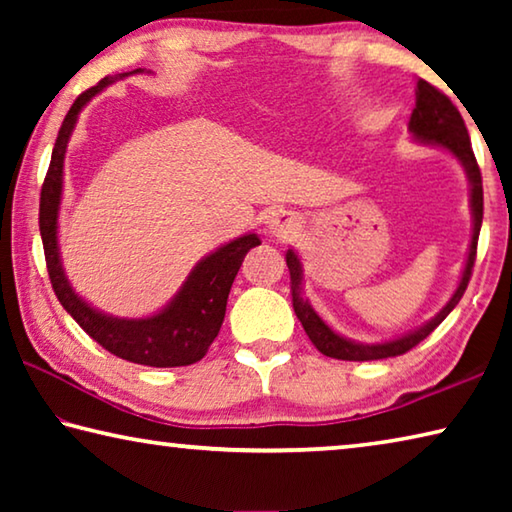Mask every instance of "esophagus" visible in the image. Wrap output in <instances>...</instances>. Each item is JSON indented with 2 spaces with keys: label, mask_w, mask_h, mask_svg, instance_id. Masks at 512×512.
Instances as JSON below:
<instances>
[{
  "label": "esophagus",
  "mask_w": 512,
  "mask_h": 512,
  "mask_svg": "<svg viewBox=\"0 0 512 512\" xmlns=\"http://www.w3.org/2000/svg\"><path fill=\"white\" fill-rule=\"evenodd\" d=\"M296 228H298V223L293 221V216L287 214V212L273 216L271 223H268V230H271V235L280 237V239L291 237L293 232H296Z\"/></svg>",
  "instance_id": "1"
}]
</instances>
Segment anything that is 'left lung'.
<instances>
[{
	"label": "left lung",
	"mask_w": 512,
	"mask_h": 512,
	"mask_svg": "<svg viewBox=\"0 0 512 512\" xmlns=\"http://www.w3.org/2000/svg\"><path fill=\"white\" fill-rule=\"evenodd\" d=\"M409 131L415 140H420L422 144L440 146V149L452 153L454 158H458V162L463 164L467 180H470V187H472L470 189V205H472L474 230H472V244H470V253H467V259H465L461 282H458L454 296L449 298V302L443 309H440V314L433 316L427 325H422L420 329H415V332L402 336V339H395L388 343L363 345V343H354L350 339H345V336L336 334L334 329L316 314L314 307L309 305V300H302V296H300L302 264L293 250H287L293 311H296L298 320L302 323V327H305L309 341L314 343L318 352H323L325 357L341 359V361H377V359H388V357H397V354L409 352L420 341L427 339L433 329H436L449 316V311H452L458 305V300L463 298L467 282H470V277H472V268H474V259H476V244H479V232H481V221H483V180H481L479 164H476V158H474L472 142H470V135H467L465 121L461 117V112H458V108L452 101H449L447 94H443L438 88H433L431 83L420 79L418 90H415V108L411 112Z\"/></svg>",
	"instance_id": "1"
}]
</instances>
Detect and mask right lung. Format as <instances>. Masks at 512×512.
<instances>
[{
	"label": "right lung",
	"mask_w": 512,
	"mask_h": 512,
	"mask_svg": "<svg viewBox=\"0 0 512 512\" xmlns=\"http://www.w3.org/2000/svg\"><path fill=\"white\" fill-rule=\"evenodd\" d=\"M119 74L115 79H101L94 88L85 90L79 99L72 103V108L60 126L54 151H51L49 171L42 183L40 192V237L45 248L47 273L54 287L56 298L65 311L88 332L101 348L119 359L142 363L151 368H176L189 366V363L201 361L212 341L219 334L228 305L230 287L235 282L237 271L250 248L262 244L255 235H244L230 244L221 246L216 253L207 255L194 266L189 273L178 296L173 298L160 314L149 318H112L92 309L88 302L76 296L69 287L63 273L58 253V207L60 194H63V164L69 135H72L79 112L83 110L94 94H99L112 81L124 79L128 74Z\"/></svg>",
	"instance_id": "add662e5"
}]
</instances>
